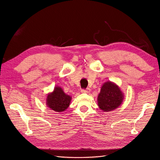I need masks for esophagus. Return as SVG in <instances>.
<instances>
[{
	"instance_id": "esophagus-1",
	"label": "esophagus",
	"mask_w": 160,
	"mask_h": 160,
	"mask_svg": "<svg viewBox=\"0 0 160 160\" xmlns=\"http://www.w3.org/2000/svg\"><path fill=\"white\" fill-rule=\"evenodd\" d=\"M90 92V88H86V89L81 90V92H83V93H89Z\"/></svg>"
}]
</instances>
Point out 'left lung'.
Wrapping results in <instances>:
<instances>
[{
  "instance_id": "obj_1",
  "label": "left lung",
  "mask_w": 160,
  "mask_h": 160,
  "mask_svg": "<svg viewBox=\"0 0 160 160\" xmlns=\"http://www.w3.org/2000/svg\"><path fill=\"white\" fill-rule=\"evenodd\" d=\"M124 94L114 83L107 81L102 85L98 96V105L103 112H111L122 104Z\"/></svg>"
}]
</instances>
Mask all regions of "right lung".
<instances>
[{"mask_svg":"<svg viewBox=\"0 0 160 160\" xmlns=\"http://www.w3.org/2000/svg\"><path fill=\"white\" fill-rule=\"evenodd\" d=\"M71 98L69 95L64 93L62 88L56 86L53 92L47 95V105L56 112H64L69 107Z\"/></svg>","mask_w":160,"mask_h":160,"instance_id":"add662e5","label":"right lung"}]
</instances>
